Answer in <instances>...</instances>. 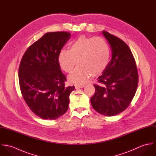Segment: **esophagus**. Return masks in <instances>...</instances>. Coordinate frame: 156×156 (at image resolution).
<instances>
[{
    "instance_id": "34e87169",
    "label": "esophagus",
    "mask_w": 156,
    "mask_h": 156,
    "mask_svg": "<svg viewBox=\"0 0 156 156\" xmlns=\"http://www.w3.org/2000/svg\"><path fill=\"white\" fill-rule=\"evenodd\" d=\"M85 87L84 85H75V88L76 89H79V88H82Z\"/></svg>"
}]
</instances>
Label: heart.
Returning <instances> with one entry per match:
<instances>
[{
	"label": "heart",
	"instance_id": "heart-1",
	"mask_svg": "<svg viewBox=\"0 0 156 156\" xmlns=\"http://www.w3.org/2000/svg\"><path fill=\"white\" fill-rule=\"evenodd\" d=\"M111 56L109 45L101 37L88 38L80 36L72 41L69 50H62L58 57L60 68L71 73L76 64L79 66L68 77L74 84L85 83L90 76L101 74L108 67Z\"/></svg>",
	"mask_w": 156,
	"mask_h": 156
}]
</instances>
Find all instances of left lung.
Returning a JSON list of instances; mask_svg holds the SVG:
<instances>
[{
  "label": "left lung",
  "mask_w": 156,
  "mask_h": 156,
  "mask_svg": "<svg viewBox=\"0 0 156 156\" xmlns=\"http://www.w3.org/2000/svg\"><path fill=\"white\" fill-rule=\"evenodd\" d=\"M102 34L110 44L112 59L98 77L101 85H94L95 91L90 103L99 113L112 116L126 110L130 104L138 84V73L129 46L106 31Z\"/></svg>",
  "instance_id": "left-lung-1"
}]
</instances>
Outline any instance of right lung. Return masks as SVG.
Segmentation results:
<instances>
[{"mask_svg": "<svg viewBox=\"0 0 156 156\" xmlns=\"http://www.w3.org/2000/svg\"><path fill=\"white\" fill-rule=\"evenodd\" d=\"M71 38L67 32H48L31 45L23 56L19 69L20 88L30 109L44 119H55L68 109L74 87H65L66 76L58 57Z\"/></svg>", "mask_w": 156, "mask_h": 156, "instance_id": "1", "label": "right lung"}]
</instances>
